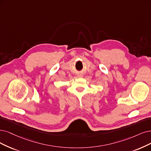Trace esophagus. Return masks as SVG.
Returning a JSON list of instances; mask_svg holds the SVG:
<instances>
[{
	"instance_id": "esophagus-1",
	"label": "esophagus",
	"mask_w": 151,
	"mask_h": 151,
	"mask_svg": "<svg viewBox=\"0 0 151 151\" xmlns=\"http://www.w3.org/2000/svg\"><path fill=\"white\" fill-rule=\"evenodd\" d=\"M83 76V75H81V74H78L77 75V77H78V78H82Z\"/></svg>"
}]
</instances>
